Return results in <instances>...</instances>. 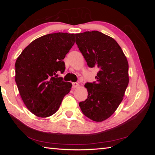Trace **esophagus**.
<instances>
[{
  "label": "esophagus",
  "mask_w": 155,
  "mask_h": 155,
  "mask_svg": "<svg viewBox=\"0 0 155 155\" xmlns=\"http://www.w3.org/2000/svg\"><path fill=\"white\" fill-rule=\"evenodd\" d=\"M78 86H79V85H78V83H72V87L74 89L78 87Z\"/></svg>",
  "instance_id": "1"
}]
</instances>
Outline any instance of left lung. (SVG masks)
I'll return each instance as SVG.
<instances>
[{
    "mask_svg": "<svg viewBox=\"0 0 155 155\" xmlns=\"http://www.w3.org/2000/svg\"><path fill=\"white\" fill-rule=\"evenodd\" d=\"M75 36L88 66L99 70L96 82L85 83L87 98L79 107L88 118L104 121L115 111L124 96L129 81L127 59L114 39L98 31Z\"/></svg>",
    "mask_w": 155,
    "mask_h": 155,
    "instance_id": "obj_1",
    "label": "left lung"
}]
</instances>
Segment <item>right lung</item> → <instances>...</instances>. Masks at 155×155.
<instances>
[{
    "mask_svg": "<svg viewBox=\"0 0 155 155\" xmlns=\"http://www.w3.org/2000/svg\"><path fill=\"white\" fill-rule=\"evenodd\" d=\"M74 44V34H47L33 41L15 62V80L26 107L40 117L53 115L72 83L58 73L65 71L63 59Z\"/></svg>",
    "mask_w": 155,
    "mask_h": 155,
    "instance_id": "obj_1",
    "label": "right lung"
}]
</instances>
